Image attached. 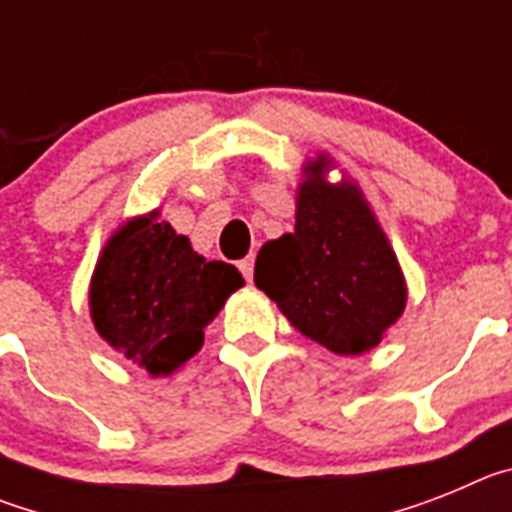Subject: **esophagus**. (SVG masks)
Listing matches in <instances>:
<instances>
[{"label":"esophagus","instance_id":"obj_1","mask_svg":"<svg viewBox=\"0 0 512 512\" xmlns=\"http://www.w3.org/2000/svg\"><path fill=\"white\" fill-rule=\"evenodd\" d=\"M253 261H256V259H253V253H251V256H246L243 261H238V269H241V274L248 279V282L253 279Z\"/></svg>","mask_w":512,"mask_h":512}]
</instances>
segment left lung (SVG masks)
<instances>
[{
  "label": "left lung",
  "mask_w": 512,
  "mask_h": 512,
  "mask_svg": "<svg viewBox=\"0 0 512 512\" xmlns=\"http://www.w3.org/2000/svg\"><path fill=\"white\" fill-rule=\"evenodd\" d=\"M318 151L302 164L295 230L266 241L253 282L302 336L338 356L377 348L408 305V282L359 182Z\"/></svg>",
  "instance_id": "obj_1"
}]
</instances>
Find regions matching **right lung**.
<instances>
[{"label": "right lung", "instance_id": "obj_1", "mask_svg": "<svg viewBox=\"0 0 512 512\" xmlns=\"http://www.w3.org/2000/svg\"><path fill=\"white\" fill-rule=\"evenodd\" d=\"M243 284L241 271L200 256L156 207L117 225L99 251L89 318L117 354L169 377L200 351L205 328Z\"/></svg>", "mask_w": 512, "mask_h": 512}]
</instances>
